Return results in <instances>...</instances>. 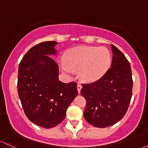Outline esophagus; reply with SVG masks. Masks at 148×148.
Returning <instances> with one entry per match:
<instances>
[{
  "label": "esophagus",
  "mask_w": 148,
  "mask_h": 148,
  "mask_svg": "<svg viewBox=\"0 0 148 148\" xmlns=\"http://www.w3.org/2000/svg\"><path fill=\"white\" fill-rule=\"evenodd\" d=\"M81 88H82V86H81L80 84H78L77 85V90H78V92L80 93V92H81Z\"/></svg>",
  "instance_id": "obj_1"
}]
</instances>
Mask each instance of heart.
Segmentation results:
<instances>
[{"mask_svg": "<svg viewBox=\"0 0 148 148\" xmlns=\"http://www.w3.org/2000/svg\"><path fill=\"white\" fill-rule=\"evenodd\" d=\"M65 61L60 63L64 73L72 74L79 70V76L85 82H94L102 76L111 62V52L106 47H79L68 53Z\"/></svg>", "mask_w": 148, "mask_h": 148, "instance_id": "1", "label": "heart"}]
</instances>
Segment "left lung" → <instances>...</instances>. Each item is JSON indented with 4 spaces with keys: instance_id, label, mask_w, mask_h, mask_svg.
Masks as SVG:
<instances>
[{
    "instance_id": "obj_1",
    "label": "left lung",
    "mask_w": 148,
    "mask_h": 148,
    "mask_svg": "<svg viewBox=\"0 0 148 148\" xmlns=\"http://www.w3.org/2000/svg\"><path fill=\"white\" fill-rule=\"evenodd\" d=\"M111 47V68L95 82L82 84L81 90L86 100L84 118L99 128L111 126L121 120L132 96L133 81L130 62L116 47Z\"/></svg>"
}]
</instances>
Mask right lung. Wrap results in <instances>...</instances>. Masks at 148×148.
Returning a JSON list of instances; mask_svg holds the SVG:
<instances>
[{
	"instance_id": "obj_1",
	"label": "right lung",
	"mask_w": 148,
	"mask_h": 148,
	"mask_svg": "<svg viewBox=\"0 0 148 148\" xmlns=\"http://www.w3.org/2000/svg\"><path fill=\"white\" fill-rule=\"evenodd\" d=\"M56 42H44L25 53L18 66V94L25 114L44 128L57 126L78 94L76 83L59 81L58 65L49 56L56 55Z\"/></svg>"
}]
</instances>
